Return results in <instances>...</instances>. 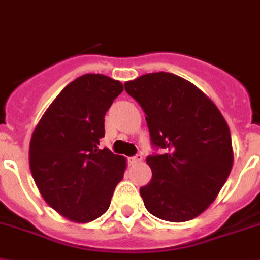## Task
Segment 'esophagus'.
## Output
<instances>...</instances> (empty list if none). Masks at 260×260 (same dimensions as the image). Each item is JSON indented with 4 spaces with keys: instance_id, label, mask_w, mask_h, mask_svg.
<instances>
[{
    "instance_id": "1",
    "label": "esophagus",
    "mask_w": 260,
    "mask_h": 260,
    "mask_svg": "<svg viewBox=\"0 0 260 260\" xmlns=\"http://www.w3.org/2000/svg\"><path fill=\"white\" fill-rule=\"evenodd\" d=\"M142 155H135V156H132V158H128V164L130 165H137L139 164V162H142Z\"/></svg>"
}]
</instances>
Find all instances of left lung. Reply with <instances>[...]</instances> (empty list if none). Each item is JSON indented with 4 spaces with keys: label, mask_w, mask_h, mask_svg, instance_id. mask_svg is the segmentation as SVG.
I'll return each instance as SVG.
<instances>
[{
    "label": "left lung",
    "mask_w": 260,
    "mask_h": 260,
    "mask_svg": "<svg viewBox=\"0 0 260 260\" xmlns=\"http://www.w3.org/2000/svg\"><path fill=\"white\" fill-rule=\"evenodd\" d=\"M125 89L142 106L153 145L165 149L146 158L153 178L139 190L145 207L167 222L194 219L215 201L233 169L226 119L202 90L171 73H149Z\"/></svg>",
    "instance_id": "obj_1"
}]
</instances>
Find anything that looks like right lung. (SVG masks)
Segmentation results:
<instances>
[{"mask_svg": "<svg viewBox=\"0 0 260 260\" xmlns=\"http://www.w3.org/2000/svg\"><path fill=\"white\" fill-rule=\"evenodd\" d=\"M123 85L83 74L55 96L34 128L29 166L40 194L59 215L87 223L107 211L126 170V158L98 147L105 114Z\"/></svg>", "mask_w": 260, "mask_h": 260, "instance_id": "1", "label": "right lung"}]
</instances>
